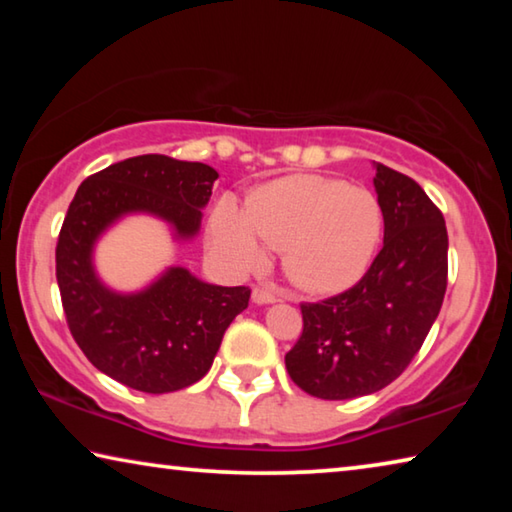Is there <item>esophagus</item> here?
<instances>
[{
	"mask_svg": "<svg viewBox=\"0 0 512 512\" xmlns=\"http://www.w3.org/2000/svg\"><path fill=\"white\" fill-rule=\"evenodd\" d=\"M277 296L273 289L268 287H255L253 289V302H257V305H271V302H275Z\"/></svg>",
	"mask_w": 512,
	"mask_h": 512,
	"instance_id": "34e87169",
	"label": "esophagus"
}]
</instances>
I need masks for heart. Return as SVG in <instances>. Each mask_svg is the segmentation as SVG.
Masks as SVG:
<instances>
[{
    "mask_svg": "<svg viewBox=\"0 0 512 512\" xmlns=\"http://www.w3.org/2000/svg\"><path fill=\"white\" fill-rule=\"evenodd\" d=\"M384 232L377 196L336 178L296 173L266 183L246 201L216 207L210 246L235 271L264 264L263 241L282 250V268L298 289L329 296L357 284L375 259Z\"/></svg>",
    "mask_w": 512,
    "mask_h": 512,
    "instance_id": "1",
    "label": "heart"
}]
</instances>
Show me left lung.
Listing matches in <instances>:
<instances>
[{"mask_svg":"<svg viewBox=\"0 0 512 512\" xmlns=\"http://www.w3.org/2000/svg\"><path fill=\"white\" fill-rule=\"evenodd\" d=\"M384 248L352 289L302 302V334L287 352L289 377L320 400L377 393L422 348L447 289L443 212L413 178L375 162Z\"/></svg>","mask_w":512,"mask_h":512,"instance_id":"left-lung-1","label":"left lung"}]
</instances>
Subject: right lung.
Here are the masks:
<instances>
[{
	"label": "right lung",
	"mask_w": 512,
	"mask_h": 512,
	"mask_svg": "<svg viewBox=\"0 0 512 512\" xmlns=\"http://www.w3.org/2000/svg\"><path fill=\"white\" fill-rule=\"evenodd\" d=\"M216 178L203 162L137 155L83 180L69 203L56 246L69 332L94 368L135 391L173 393L203 379L250 289L171 266L142 291H112L94 271V244L126 214L158 216L176 239L196 237Z\"/></svg>",
	"instance_id": "obj_1"
}]
</instances>
